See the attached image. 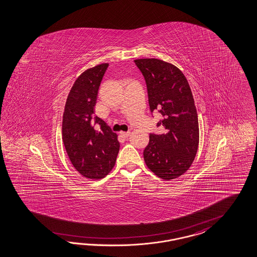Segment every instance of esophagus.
I'll list each match as a JSON object with an SVG mask.
<instances>
[{
    "instance_id": "esophagus-1",
    "label": "esophagus",
    "mask_w": 257,
    "mask_h": 257,
    "mask_svg": "<svg viewBox=\"0 0 257 257\" xmlns=\"http://www.w3.org/2000/svg\"><path fill=\"white\" fill-rule=\"evenodd\" d=\"M119 134H120V136H121V137H123V138L126 139V138H128V137H129L130 132H120Z\"/></svg>"
}]
</instances>
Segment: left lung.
<instances>
[{
    "instance_id": "left-lung-1",
    "label": "left lung",
    "mask_w": 257,
    "mask_h": 257,
    "mask_svg": "<svg viewBox=\"0 0 257 257\" xmlns=\"http://www.w3.org/2000/svg\"><path fill=\"white\" fill-rule=\"evenodd\" d=\"M136 65L145 78L152 112H160L166 133L150 135L144 150L147 167L165 181L179 178L194 162L199 143V127L194 97L181 70L158 59H138Z\"/></svg>"
}]
</instances>
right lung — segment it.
Returning <instances> with one entry per match:
<instances>
[{
    "label": "right lung",
    "mask_w": 257,
    "mask_h": 257,
    "mask_svg": "<svg viewBox=\"0 0 257 257\" xmlns=\"http://www.w3.org/2000/svg\"><path fill=\"white\" fill-rule=\"evenodd\" d=\"M108 63L86 70L70 90L63 117V141L72 165L85 178H104L115 166L119 150L116 133L94 116L98 90ZM99 124L100 129L94 126Z\"/></svg>",
    "instance_id": "add662e5"
}]
</instances>
